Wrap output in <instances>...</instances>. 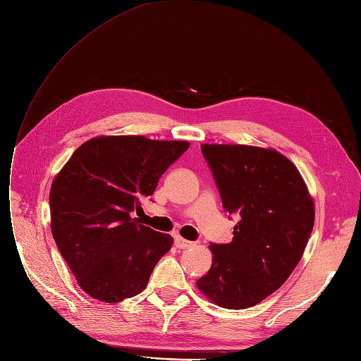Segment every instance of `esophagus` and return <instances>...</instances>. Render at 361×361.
<instances>
[{"label": "esophagus", "mask_w": 361, "mask_h": 361, "mask_svg": "<svg viewBox=\"0 0 361 361\" xmlns=\"http://www.w3.org/2000/svg\"><path fill=\"white\" fill-rule=\"evenodd\" d=\"M176 246L178 249H188V247L193 246V243L189 240H184L183 237H176Z\"/></svg>", "instance_id": "34e87169"}]
</instances>
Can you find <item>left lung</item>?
I'll return each instance as SVG.
<instances>
[{
    "label": "left lung",
    "mask_w": 361,
    "mask_h": 361,
    "mask_svg": "<svg viewBox=\"0 0 361 361\" xmlns=\"http://www.w3.org/2000/svg\"><path fill=\"white\" fill-rule=\"evenodd\" d=\"M224 208L238 214L228 244L196 286L214 305L247 309L273 294L303 257L315 207L295 165L271 148L202 144Z\"/></svg>",
    "instance_id": "left-lung-1"
}]
</instances>
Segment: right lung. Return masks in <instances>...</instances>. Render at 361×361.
<instances>
[{
	"label": "right lung",
	"mask_w": 361,
	"mask_h": 361,
	"mask_svg": "<svg viewBox=\"0 0 361 361\" xmlns=\"http://www.w3.org/2000/svg\"><path fill=\"white\" fill-rule=\"evenodd\" d=\"M189 145L97 136L80 145L52 181V235L90 297L120 303L145 289L173 238L141 225L132 213Z\"/></svg>",
	"instance_id": "1"
}]
</instances>
